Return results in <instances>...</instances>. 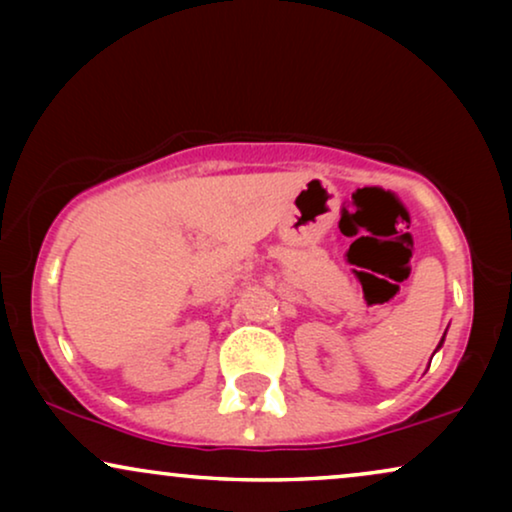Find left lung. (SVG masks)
I'll use <instances>...</instances> for the list:
<instances>
[{
    "instance_id": "obj_1",
    "label": "left lung",
    "mask_w": 512,
    "mask_h": 512,
    "mask_svg": "<svg viewBox=\"0 0 512 512\" xmlns=\"http://www.w3.org/2000/svg\"><path fill=\"white\" fill-rule=\"evenodd\" d=\"M443 340H445V335H443ZM443 340H440V342H438V347H436V352H438V349H440V347H443Z\"/></svg>"
}]
</instances>
